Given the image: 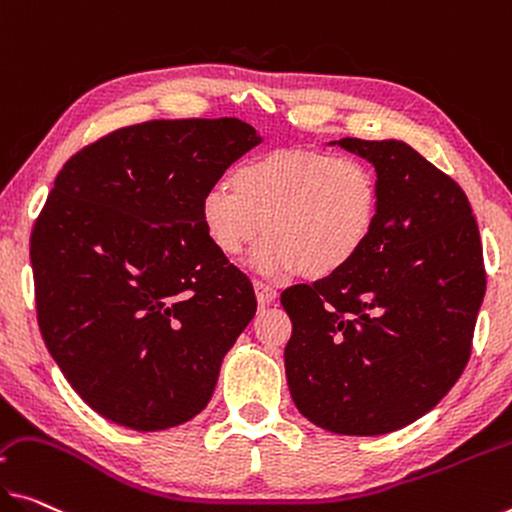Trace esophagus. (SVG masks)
Segmentation results:
<instances>
[{
    "instance_id": "1",
    "label": "esophagus",
    "mask_w": 512,
    "mask_h": 512,
    "mask_svg": "<svg viewBox=\"0 0 512 512\" xmlns=\"http://www.w3.org/2000/svg\"><path fill=\"white\" fill-rule=\"evenodd\" d=\"M254 288H256V300H258V304H261V306H267V304L277 302L279 293H277V288L270 286V283L256 279V281H254Z\"/></svg>"
}]
</instances>
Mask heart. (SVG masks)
Wrapping results in <instances>:
<instances>
[{"label": "heart", "instance_id": "1", "mask_svg": "<svg viewBox=\"0 0 512 512\" xmlns=\"http://www.w3.org/2000/svg\"><path fill=\"white\" fill-rule=\"evenodd\" d=\"M380 212V183L366 160L322 148H274L242 160L229 183L201 194L199 222L217 254L235 258L258 235L265 274L306 279L343 272L366 249Z\"/></svg>", "mask_w": 512, "mask_h": 512}]
</instances>
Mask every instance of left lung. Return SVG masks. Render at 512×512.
I'll return each instance as SVG.
<instances>
[{
  "label": "left lung",
  "instance_id": "left-lung-1",
  "mask_svg": "<svg viewBox=\"0 0 512 512\" xmlns=\"http://www.w3.org/2000/svg\"><path fill=\"white\" fill-rule=\"evenodd\" d=\"M377 171L366 249L334 277L290 286L286 377L297 410L338 435H384L430 412L465 371L485 297L467 194L403 141L345 137Z\"/></svg>",
  "mask_w": 512,
  "mask_h": 512
}]
</instances>
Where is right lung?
Masks as SVG:
<instances>
[{
	"instance_id": "1",
	"label": "right lung",
	"mask_w": 512,
	"mask_h": 512,
	"mask_svg": "<svg viewBox=\"0 0 512 512\" xmlns=\"http://www.w3.org/2000/svg\"><path fill=\"white\" fill-rule=\"evenodd\" d=\"M261 137L222 119L146 121L77 151L29 240L43 341L80 398L132 430L190 421L256 313L217 254L201 194Z\"/></svg>"
}]
</instances>
